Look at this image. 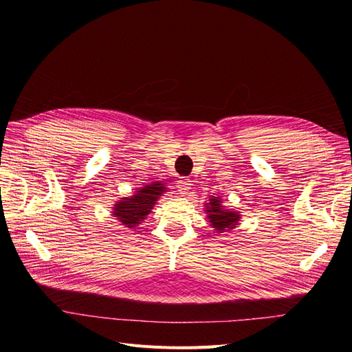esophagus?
<instances>
[{
  "label": "esophagus",
  "mask_w": 352,
  "mask_h": 352,
  "mask_svg": "<svg viewBox=\"0 0 352 352\" xmlns=\"http://www.w3.org/2000/svg\"><path fill=\"white\" fill-rule=\"evenodd\" d=\"M190 187H191V184L188 179H178L177 181V188H178L179 194H188Z\"/></svg>",
  "instance_id": "34e87169"
}]
</instances>
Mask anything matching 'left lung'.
I'll list each match as a JSON object with an SVG mask.
<instances>
[{
  "label": "left lung",
  "mask_w": 352,
  "mask_h": 352,
  "mask_svg": "<svg viewBox=\"0 0 352 352\" xmlns=\"http://www.w3.org/2000/svg\"><path fill=\"white\" fill-rule=\"evenodd\" d=\"M204 207L211 228H214V231L218 234L232 231L236 228L239 219H241V214L238 211L223 206V198L221 197H210Z\"/></svg>",
  "instance_id": "left-lung-1"
}]
</instances>
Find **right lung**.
Returning <instances> with one entry per match:
<instances>
[{
  "label": "right lung",
  "mask_w": 352,
  "mask_h": 352,
  "mask_svg": "<svg viewBox=\"0 0 352 352\" xmlns=\"http://www.w3.org/2000/svg\"><path fill=\"white\" fill-rule=\"evenodd\" d=\"M166 188L162 182H151L138 188L134 195L124 197L116 201L113 207V215L121 226L125 228L138 230L137 227L151 212L160 197L166 192Z\"/></svg>",
  "instance_id": "1"
}]
</instances>
